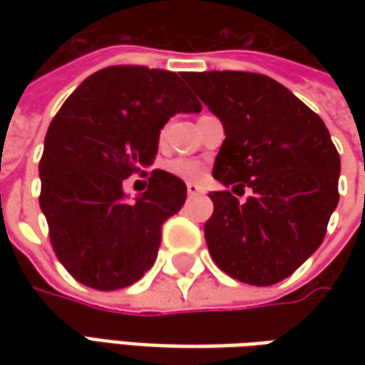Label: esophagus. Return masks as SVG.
<instances>
[{
    "label": "esophagus",
    "instance_id": "esophagus-1",
    "mask_svg": "<svg viewBox=\"0 0 365 365\" xmlns=\"http://www.w3.org/2000/svg\"><path fill=\"white\" fill-rule=\"evenodd\" d=\"M187 192L192 197V195H201V192H205V190L203 187H201V185H197V182H187Z\"/></svg>",
    "mask_w": 365,
    "mask_h": 365
}]
</instances>
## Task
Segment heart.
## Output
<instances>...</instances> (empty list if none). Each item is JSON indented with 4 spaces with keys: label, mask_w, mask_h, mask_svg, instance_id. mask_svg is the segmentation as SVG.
<instances>
[{
    "label": "heart",
    "mask_w": 365,
    "mask_h": 365,
    "mask_svg": "<svg viewBox=\"0 0 365 365\" xmlns=\"http://www.w3.org/2000/svg\"><path fill=\"white\" fill-rule=\"evenodd\" d=\"M166 168H168L170 175L185 178V180L201 178L205 173L203 162L195 160V158H175V160H170L166 164Z\"/></svg>",
    "instance_id": "b5f03b06"
}]
</instances>
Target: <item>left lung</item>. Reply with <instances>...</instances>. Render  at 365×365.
I'll use <instances>...</instances> for the list:
<instances>
[{"instance_id": "1", "label": "left lung", "mask_w": 365, "mask_h": 365, "mask_svg": "<svg viewBox=\"0 0 365 365\" xmlns=\"http://www.w3.org/2000/svg\"><path fill=\"white\" fill-rule=\"evenodd\" d=\"M185 81L225 130L213 176L254 192L245 203L230 190L209 195L211 258L240 282L276 284L321 245L339 201L341 162L329 130L266 75L209 71L187 73Z\"/></svg>"}]
</instances>
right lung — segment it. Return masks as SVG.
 I'll list each match as a JSON object with an SVG mask.
<instances>
[{"label":"right lung","mask_w":365,"mask_h":365,"mask_svg":"<svg viewBox=\"0 0 365 365\" xmlns=\"http://www.w3.org/2000/svg\"><path fill=\"white\" fill-rule=\"evenodd\" d=\"M170 71L120 64L87 77L50 121L40 160V209L52 250L68 274L95 290L133 284L158 256L162 223L180 211L187 185L152 170L128 201L123 180L144 173L164 123L201 103Z\"/></svg>","instance_id":"right-lung-1"}]
</instances>
